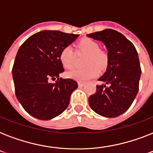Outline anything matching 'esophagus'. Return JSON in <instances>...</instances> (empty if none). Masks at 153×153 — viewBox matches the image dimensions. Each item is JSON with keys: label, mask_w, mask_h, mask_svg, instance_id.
Listing matches in <instances>:
<instances>
[{"label": "esophagus", "mask_w": 153, "mask_h": 153, "mask_svg": "<svg viewBox=\"0 0 153 153\" xmlns=\"http://www.w3.org/2000/svg\"><path fill=\"white\" fill-rule=\"evenodd\" d=\"M78 84H79V87H82V86H85V82H79Z\"/></svg>", "instance_id": "obj_1"}]
</instances>
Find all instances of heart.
Returning a JSON list of instances; mask_svg holds the SVG:
<instances>
[{
	"label": "heart",
	"instance_id": "b5f03b06",
	"mask_svg": "<svg viewBox=\"0 0 153 153\" xmlns=\"http://www.w3.org/2000/svg\"><path fill=\"white\" fill-rule=\"evenodd\" d=\"M79 49L88 53L86 64L84 67H74L67 73L70 79L80 82L87 81L97 76L99 72L98 67H104L107 63L106 55L100 51V46L96 41L91 39H83L79 42ZM75 53L71 46H66L62 49L59 54V60L62 66L66 68H71L74 63Z\"/></svg>",
	"mask_w": 153,
	"mask_h": 153
}]
</instances>
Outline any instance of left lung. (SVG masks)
<instances>
[{"label":"left lung","mask_w":153,"mask_h":153,"mask_svg":"<svg viewBox=\"0 0 153 153\" xmlns=\"http://www.w3.org/2000/svg\"><path fill=\"white\" fill-rule=\"evenodd\" d=\"M99 40L108 51L106 71L98 81L96 93L89 98L94 111L105 117H116L130 107L137 94L141 69L135 47L120 32L113 29L86 35Z\"/></svg>","instance_id":"1"}]
</instances>
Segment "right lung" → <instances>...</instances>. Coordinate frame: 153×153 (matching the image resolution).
Returning a JSON list of instances; mask_svg holds the SVG:
<instances>
[{
	"instance_id": "right-lung-1",
	"label": "right lung",
	"mask_w": 153,
	"mask_h": 153,
	"mask_svg": "<svg viewBox=\"0 0 153 153\" xmlns=\"http://www.w3.org/2000/svg\"><path fill=\"white\" fill-rule=\"evenodd\" d=\"M79 36L41 31L26 39L18 50L13 67L16 96L31 116L51 120L68 106L78 83L73 79H59L64 71L59 54ZM56 78L55 84L51 82Z\"/></svg>"
}]
</instances>
